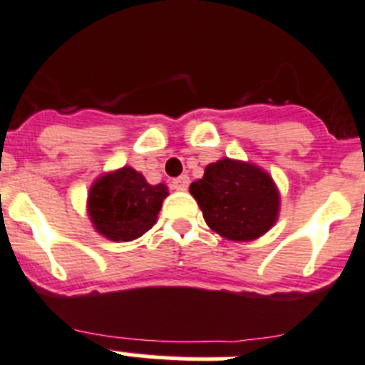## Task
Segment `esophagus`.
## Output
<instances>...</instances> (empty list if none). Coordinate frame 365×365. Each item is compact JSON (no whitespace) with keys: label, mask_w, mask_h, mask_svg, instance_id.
Returning <instances> with one entry per match:
<instances>
[{"label":"esophagus","mask_w":365,"mask_h":365,"mask_svg":"<svg viewBox=\"0 0 365 365\" xmlns=\"http://www.w3.org/2000/svg\"><path fill=\"white\" fill-rule=\"evenodd\" d=\"M187 187H189V176L187 175H182V176H178V178L173 180V189L187 190Z\"/></svg>","instance_id":"34e87169"}]
</instances>
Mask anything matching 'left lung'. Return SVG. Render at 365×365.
<instances>
[{
	"instance_id": "1",
	"label": "left lung",
	"mask_w": 365,
	"mask_h": 365,
	"mask_svg": "<svg viewBox=\"0 0 365 365\" xmlns=\"http://www.w3.org/2000/svg\"><path fill=\"white\" fill-rule=\"evenodd\" d=\"M207 225L230 241H254L274 227L279 190L254 163L223 158L205 167L203 178L189 187Z\"/></svg>"
}]
</instances>
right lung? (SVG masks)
<instances>
[{"instance_id":"obj_1","label":"right lung","mask_w":365,"mask_h":365,"mask_svg":"<svg viewBox=\"0 0 365 365\" xmlns=\"http://www.w3.org/2000/svg\"><path fill=\"white\" fill-rule=\"evenodd\" d=\"M165 183L151 185L133 167H122L95 180L88 194V216L93 229L111 241H133L156 223Z\"/></svg>"}]
</instances>
